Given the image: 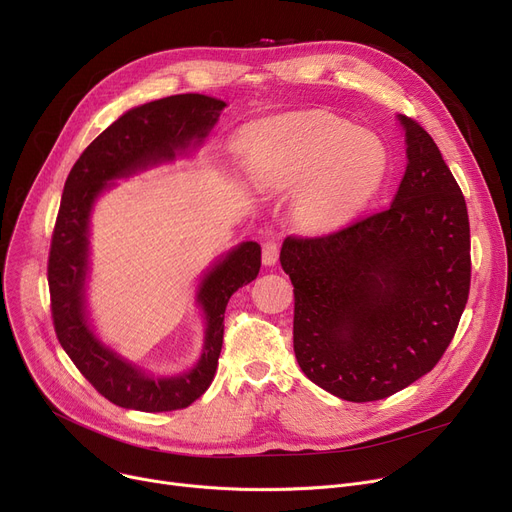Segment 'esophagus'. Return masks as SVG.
<instances>
[{
	"label": "esophagus",
	"instance_id": "1",
	"mask_svg": "<svg viewBox=\"0 0 512 512\" xmlns=\"http://www.w3.org/2000/svg\"><path fill=\"white\" fill-rule=\"evenodd\" d=\"M278 255H280V245H278V240H267L265 245H263V265H267V267H272V265H276L278 263Z\"/></svg>",
	"mask_w": 512,
	"mask_h": 512
}]
</instances>
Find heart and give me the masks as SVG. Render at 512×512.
<instances>
[{
  "mask_svg": "<svg viewBox=\"0 0 512 512\" xmlns=\"http://www.w3.org/2000/svg\"><path fill=\"white\" fill-rule=\"evenodd\" d=\"M253 174L274 186L303 184L299 218L328 228L357 215L380 191L388 170L384 143L367 130L321 112L263 120L247 132Z\"/></svg>",
  "mask_w": 512,
  "mask_h": 512,
  "instance_id": "obj_1",
  "label": "heart"
}]
</instances>
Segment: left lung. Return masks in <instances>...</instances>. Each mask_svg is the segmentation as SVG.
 Wrapping results in <instances>:
<instances>
[{
    "mask_svg": "<svg viewBox=\"0 0 512 512\" xmlns=\"http://www.w3.org/2000/svg\"><path fill=\"white\" fill-rule=\"evenodd\" d=\"M407 170L386 211L321 238L288 236L294 355L307 378L351 402L392 396L432 371L465 311L471 240L465 197L411 118Z\"/></svg>",
    "mask_w": 512,
    "mask_h": 512,
    "instance_id": "left-lung-1",
    "label": "left lung"
}]
</instances>
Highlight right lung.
Wrapping results in <instances>:
<instances>
[{
	"mask_svg": "<svg viewBox=\"0 0 512 512\" xmlns=\"http://www.w3.org/2000/svg\"><path fill=\"white\" fill-rule=\"evenodd\" d=\"M224 107L226 101L199 93L132 107L83 151L66 178L47 265L53 326L78 371L122 409L176 411L193 405L209 388L224 342L226 305L240 286L257 278L261 247L253 240L240 242L207 267L195 292L205 321L201 355L186 371L155 375L122 357L95 332L87 303L93 207L116 180L193 155Z\"/></svg>",
	"mask_w": 512,
	"mask_h": 512,
	"instance_id": "add662e5",
	"label": "right lung"
}]
</instances>
